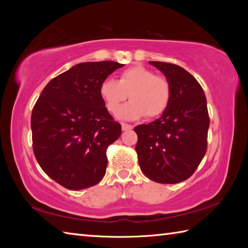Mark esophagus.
<instances>
[{"mask_svg": "<svg viewBox=\"0 0 248 248\" xmlns=\"http://www.w3.org/2000/svg\"><path fill=\"white\" fill-rule=\"evenodd\" d=\"M121 128H123L124 131H127V130H131L132 129V125L129 124L123 123V124H121Z\"/></svg>", "mask_w": 248, "mask_h": 248, "instance_id": "obj_1", "label": "esophagus"}]
</instances>
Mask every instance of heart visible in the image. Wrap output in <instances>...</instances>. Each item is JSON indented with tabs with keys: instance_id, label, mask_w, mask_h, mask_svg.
<instances>
[{
	"instance_id": "b5f03b06",
	"label": "heart",
	"mask_w": 248,
	"mask_h": 248,
	"mask_svg": "<svg viewBox=\"0 0 248 248\" xmlns=\"http://www.w3.org/2000/svg\"><path fill=\"white\" fill-rule=\"evenodd\" d=\"M99 93L108 111L116 114L128 95L131 102L119 111L120 118H155L166 110L170 100V85L164 77L142 65L131 66L120 73L118 81L106 79Z\"/></svg>"
}]
</instances>
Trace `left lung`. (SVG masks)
I'll return each mask as SVG.
<instances>
[{"label":"left lung","instance_id":"left-lung-1","mask_svg":"<svg viewBox=\"0 0 248 248\" xmlns=\"http://www.w3.org/2000/svg\"><path fill=\"white\" fill-rule=\"evenodd\" d=\"M170 85V100L161 118L134 128L143 174L159 184H177L195 173L207 152L209 114L198 81L182 66L150 61Z\"/></svg>","mask_w":248,"mask_h":248}]
</instances>
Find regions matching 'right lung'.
Here are the masks:
<instances>
[{"label": "right lung", "mask_w": 248, "mask_h": 248, "mask_svg": "<svg viewBox=\"0 0 248 248\" xmlns=\"http://www.w3.org/2000/svg\"><path fill=\"white\" fill-rule=\"evenodd\" d=\"M124 64L84 62L52 78L31 112L32 149L41 169L71 190L94 186L107 167V148L121 125L100 96L105 79Z\"/></svg>", "instance_id": "right-lung-1"}]
</instances>
